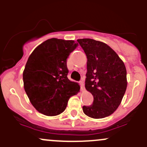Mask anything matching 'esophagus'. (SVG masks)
Instances as JSON below:
<instances>
[{
	"label": "esophagus",
	"instance_id": "34e87169",
	"mask_svg": "<svg viewBox=\"0 0 147 147\" xmlns=\"http://www.w3.org/2000/svg\"><path fill=\"white\" fill-rule=\"evenodd\" d=\"M80 85H81V91H82V92L84 91V90H85V89H84V81H83V80H81L80 82Z\"/></svg>",
	"mask_w": 147,
	"mask_h": 147
}]
</instances>
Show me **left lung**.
Instances as JSON below:
<instances>
[{"label": "left lung", "instance_id": "obj_1", "mask_svg": "<svg viewBox=\"0 0 147 147\" xmlns=\"http://www.w3.org/2000/svg\"><path fill=\"white\" fill-rule=\"evenodd\" d=\"M87 58L85 88L94 97L90 106H83L87 116L102 119L115 112L127 87L124 62L109 45L90 38L78 39Z\"/></svg>", "mask_w": 147, "mask_h": 147}]
</instances>
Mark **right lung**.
Returning a JSON list of instances; mask_svg holds the SVG:
<instances>
[{
    "mask_svg": "<svg viewBox=\"0 0 147 147\" xmlns=\"http://www.w3.org/2000/svg\"><path fill=\"white\" fill-rule=\"evenodd\" d=\"M78 46L74 40L51 38L39 45L28 57L23 73V85L30 102L46 116L65 111L79 84L67 78V59Z\"/></svg>",
    "mask_w": 147,
    "mask_h": 147,
    "instance_id": "1",
    "label": "right lung"
}]
</instances>
